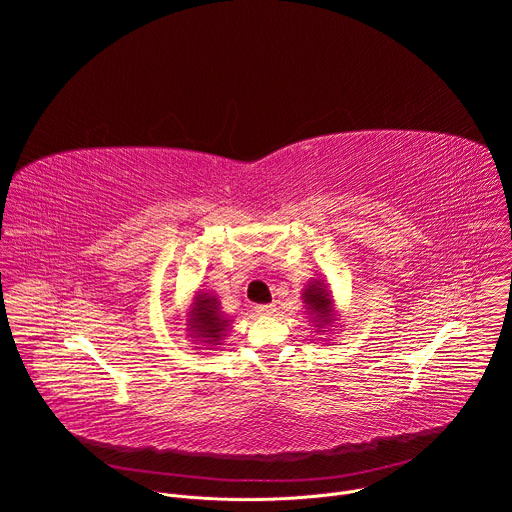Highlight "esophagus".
<instances>
[{
  "label": "esophagus",
  "instance_id": "esophagus-1",
  "mask_svg": "<svg viewBox=\"0 0 512 512\" xmlns=\"http://www.w3.org/2000/svg\"><path fill=\"white\" fill-rule=\"evenodd\" d=\"M273 310H275V306H271V304L255 306V312H257V314H261V316H269V314H273Z\"/></svg>",
  "mask_w": 512,
  "mask_h": 512
}]
</instances>
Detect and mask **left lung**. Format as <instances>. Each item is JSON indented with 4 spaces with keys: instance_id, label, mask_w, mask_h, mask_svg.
<instances>
[{
    "instance_id": "obj_1",
    "label": "left lung",
    "mask_w": 512,
    "mask_h": 512,
    "mask_svg": "<svg viewBox=\"0 0 512 512\" xmlns=\"http://www.w3.org/2000/svg\"><path fill=\"white\" fill-rule=\"evenodd\" d=\"M302 300H304V308L308 310V316L316 326V332L328 334L338 320L330 285L324 279L308 281L302 291Z\"/></svg>"
}]
</instances>
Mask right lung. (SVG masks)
<instances>
[{"mask_svg":"<svg viewBox=\"0 0 512 512\" xmlns=\"http://www.w3.org/2000/svg\"><path fill=\"white\" fill-rule=\"evenodd\" d=\"M231 322L233 320H229V316L221 310V302H218L216 296L202 289L196 291L186 316V330L190 332V338L202 346H208L206 350L212 346H221V340L227 336Z\"/></svg>","mask_w":512,"mask_h":512,"instance_id":"1","label":"right lung"}]
</instances>
